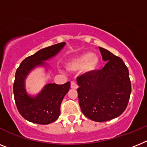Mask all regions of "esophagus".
<instances>
[{
    "mask_svg": "<svg viewBox=\"0 0 147 147\" xmlns=\"http://www.w3.org/2000/svg\"><path fill=\"white\" fill-rule=\"evenodd\" d=\"M71 88L72 89H77L78 88V84L75 81H71Z\"/></svg>",
    "mask_w": 147,
    "mask_h": 147,
    "instance_id": "esophagus-1",
    "label": "esophagus"
}]
</instances>
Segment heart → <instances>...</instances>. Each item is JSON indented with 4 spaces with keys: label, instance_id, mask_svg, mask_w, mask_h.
Returning <instances> with one entry per match:
<instances>
[{
    "label": "heart",
    "instance_id": "heart-1",
    "mask_svg": "<svg viewBox=\"0 0 147 147\" xmlns=\"http://www.w3.org/2000/svg\"><path fill=\"white\" fill-rule=\"evenodd\" d=\"M99 66V58L92 52L84 53L75 58L71 59L68 63L70 70H79L84 69L87 72H92L96 70Z\"/></svg>",
    "mask_w": 147,
    "mask_h": 147
}]
</instances>
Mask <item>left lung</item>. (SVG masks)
<instances>
[{
    "mask_svg": "<svg viewBox=\"0 0 147 147\" xmlns=\"http://www.w3.org/2000/svg\"><path fill=\"white\" fill-rule=\"evenodd\" d=\"M107 61L102 69L87 72L77 78V91L81 111L96 122L117 117L129 103L131 84L129 69L120 57L99 47Z\"/></svg>",
    "mask_w": 147,
    "mask_h": 147,
    "instance_id": "left-lung-1",
    "label": "left lung"
}]
</instances>
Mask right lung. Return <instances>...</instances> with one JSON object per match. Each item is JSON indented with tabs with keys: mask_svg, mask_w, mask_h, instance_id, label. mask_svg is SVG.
I'll return each instance as SVG.
<instances>
[{
	"mask_svg": "<svg viewBox=\"0 0 147 147\" xmlns=\"http://www.w3.org/2000/svg\"><path fill=\"white\" fill-rule=\"evenodd\" d=\"M66 43L60 42L39 50L26 57L17 69L13 84V93L17 109L21 115L31 123L47 125L58 119L60 105L69 90L70 82L63 84H49L36 97L29 96L24 89V79L31 69L43 66V61L56 55Z\"/></svg>",
	"mask_w": 147,
	"mask_h": 147,
	"instance_id": "add662e5",
	"label": "right lung"
}]
</instances>
